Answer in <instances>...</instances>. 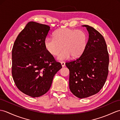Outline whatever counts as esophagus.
<instances>
[{
	"mask_svg": "<svg viewBox=\"0 0 120 120\" xmlns=\"http://www.w3.org/2000/svg\"><path fill=\"white\" fill-rule=\"evenodd\" d=\"M61 65H62V67H64L65 66V62H61Z\"/></svg>",
	"mask_w": 120,
	"mask_h": 120,
	"instance_id": "esophagus-1",
	"label": "esophagus"
}]
</instances>
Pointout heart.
Returning <instances> with one entry per match:
<instances>
[{"label": "heart", "mask_w": 120, "mask_h": 120, "mask_svg": "<svg viewBox=\"0 0 120 120\" xmlns=\"http://www.w3.org/2000/svg\"><path fill=\"white\" fill-rule=\"evenodd\" d=\"M54 37H47L44 40V46L47 51L56 56L57 59L63 60L80 57L84 52L87 43V36L82 30L62 28L54 33Z\"/></svg>", "instance_id": "1"}]
</instances>
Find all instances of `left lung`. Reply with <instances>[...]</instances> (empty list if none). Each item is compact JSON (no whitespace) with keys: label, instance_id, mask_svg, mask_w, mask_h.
I'll return each mask as SVG.
<instances>
[{"label":"left lung","instance_id":"1","mask_svg":"<svg viewBox=\"0 0 120 120\" xmlns=\"http://www.w3.org/2000/svg\"><path fill=\"white\" fill-rule=\"evenodd\" d=\"M86 27L88 40L84 52L75 60L65 63L69 71V86L71 92L82 99L97 94L107 79L109 55L104 37L94 27Z\"/></svg>","mask_w":120,"mask_h":120}]
</instances>
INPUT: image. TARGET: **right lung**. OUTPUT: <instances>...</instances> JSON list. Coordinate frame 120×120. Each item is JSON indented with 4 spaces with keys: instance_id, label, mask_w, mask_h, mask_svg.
Listing matches in <instances>:
<instances>
[{
    "instance_id": "right-lung-1",
    "label": "right lung",
    "mask_w": 120,
    "mask_h": 120,
    "mask_svg": "<svg viewBox=\"0 0 120 120\" xmlns=\"http://www.w3.org/2000/svg\"><path fill=\"white\" fill-rule=\"evenodd\" d=\"M50 27L30 21L19 33L12 52L13 78L21 92L33 98L46 93L62 68L47 51L44 40Z\"/></svg>"
}]
</instances>
